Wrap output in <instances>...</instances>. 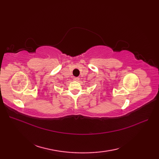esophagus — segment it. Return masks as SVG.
Segmentation results:
<instances>
[{
  "label": "esophagus",
  "mask_w": 159,
  "mask_h": 159,
  "mask_svg": "<svg viewBox=\"0 0 159 159\" xmlns=\"http://www.w3.org/2000/svg\"><path fill=\"white\" fill-rule=\"evenodd\" d=\"M79 80H80V78H78V77H74V81H78Z\"/></svg>",
  "instance_id": "obj_1"
}]
</instances>
